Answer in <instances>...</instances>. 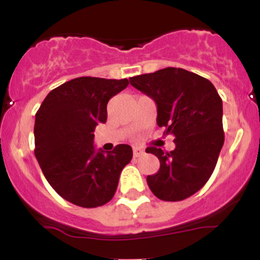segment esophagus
I'll return each instance as SVG.
<instances>
[{
    "label": "esophagus",
    "mask_w": 260,
    "mask_h": 260,
    "mask_svg": "<svg viewBox=\"0 0 260 260\" xmlns=\"http://www.w3.org/2000/svg\"><path fill=\"white\" fill-rule=\"evenodd\" d=\"M143 154H144V150H143V149H140V148H138V147L133 148V156H134V157L142 156Z\"/></svg>",
    "instance_id": "esophagus-1"
}]
</instances>
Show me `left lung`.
Listing matches in <instances>:
<instances>
[{
	"label": "left lung",
	"mask_w": 260,
	"mask_h": 260,
	"mask_svg": "<svg viewBox=\"0 0 260 260\" xmlns=\"http://www.w3.org/2000/svg\"><path fill=\"white\" fill-rule=\"evenodd\" d=\"M129 82L156 103L157 126L175 137L170 153L156 147L145 150L160 160L148 186L161 201H183L207 183L216 166L225 140L221 98L210 80L183 68H164Z\"/></svg>",
	"instance_id": "8db88e82"
}]
</instances>
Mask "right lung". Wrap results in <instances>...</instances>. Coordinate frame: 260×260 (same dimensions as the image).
Segmentation results:
<instances>
[{
  "label": "right lung",
  "mask_w": 260,
  "mask_h": 260,
  "mask_svg": "<svg viewBox=\"0 0 260 260\" xmlns=\"http://www.w3.org/2000/svg\"><path fill=\"white\" fill-rule=\"evenodd\" d=\"M129 84L124 79L79 77L45 98L35 115V149L43 174L66 201L83 208L106 204L115 196L132 148L95 151L94 129L107 120V103Z\"/></svg>",
  "instance_id": "obj_1"
}]
</instances>
